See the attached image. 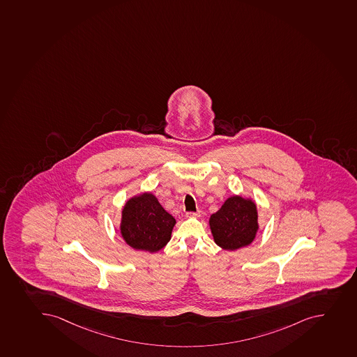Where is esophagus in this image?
<instances>
[{
	"label": "esophagus",
	"mask_w": 357,
	"mask_h": 357,
	"mask_svg": "<svg viewBox=\"0 0 357 357\" xmlns=\"http://www.w3.org/2000/svg\"><path fill=\"white\" fill-rule=\"evenodd\" d=\"M187 217L188 218H198V217H200V211H197V212H188Z\"/></svg>",
	"instance_id": "34e87169"
}]
</instances>
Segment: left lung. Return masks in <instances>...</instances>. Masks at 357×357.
Wrapping results in <instances>:
<instances>
[{
	"label": "left lung",
	"instance_id": "1",
	"mask_svg": "<svg viewBox=\"0 0 357 357\" xmlns=\"http://www.w3.org/2000/svg\"><path fill=\"white\" fill-rule=\"evenodd\" d=\"M214 242L223 250L234 251L252 243L258 231V212L255 202L231 196L210 218Z\"/></svg>",
	"mask_w": 357,
	"mask_h": 357
}]
</instances>
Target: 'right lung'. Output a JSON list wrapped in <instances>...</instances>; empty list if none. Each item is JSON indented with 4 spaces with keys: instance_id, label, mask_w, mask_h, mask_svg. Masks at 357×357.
Here are the masks:
<instances>
[{
    "instance_id": "right-lung-1",
    "label": "right lung",
    "mask_w": 357,
    "mask_h": 357,
    "mask_svg": "<svg viewBox=\"0 0 357 357\" xmlns=\"http://www.w3.org/2000/svg\"><path fill=\"white\" fill-rule=\"evenodd\" d=\"M176 220L151 192L128 200L122 210L121 235L136 250L157 252L169 242Z\"/></svg>"
}]
</instances>
